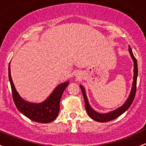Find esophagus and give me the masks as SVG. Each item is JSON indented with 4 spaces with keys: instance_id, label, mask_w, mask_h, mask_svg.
<instances>
[{
    "instance_id": "obj_1",
    "label": "esophagus",
    "mask_w": 146,
    "mask_h": 146,
    "mask_svg": "<svg viewBox=\"0 0 146 146\" xmlns=\"http://www.w3.org/2000/svg\"><path fill=\"white\" fill-rule=\"evenodd\" d=\"M79 73H76V77H78V76H79Z\"/></svg>"
}]
</instances>
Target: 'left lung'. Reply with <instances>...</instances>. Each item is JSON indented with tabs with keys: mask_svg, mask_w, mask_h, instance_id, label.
<instances>
[{
	"mask_svg": "<svg viewBox=\"0 0 146 146\" xmlns=\"http://www.w3.org/2000/svg\"><path fill=\"white\" fill-rule=\"evenodd\" d=\"M129 51L130 55H131V58H132L133 61H134V81H133L132 84V88H131V93H130L128 99L125 102V104L122 106L120 108H117V110H114V111H112L110 113H106V114H101V113H96V111H94L92 108L90 107V104H89L88 100H87V98L85 94V89L83 88L82 85H80V89L81 91H82V94H83L84 99H85V108L87 110V113H88L89 116L93 119L94 120H96L97 122H108V121H111L113 119H116V118L119 117V115L122 114L123 113L128 109L130 107V106L132 104L133 101H134L135 98V95H136V82H137V76H138V65H137V61L136 59L135 58L132 52V50H131V47H129Z\"/></svg>",
	"mask_w": 146,
	"mask_h": 146,
	"instance_id": "left-lung-1",
	"label": "left lung"
}]
</instances>
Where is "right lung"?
I'll list each match as a JSON object with an SVG mask.
<instances>
[{"label": "right lung", "mask_w": 146, "mask_h": 146, "mask_svg": "<svg viewBox=\"0 0 146 146\" xmlns=\"http://www.w3.org/2000/svg\"><path fill=\"white\" fill-rule=\"evenodd\" d=\"M8 77L11 85L14 103L18 110L24 115L34 122L40 123H48L56 119L60 109L59 103L61 96L66 87L68 85V82H64L57 86L50 96L42 103L32 104L23 100L17 92L10 75V64L8 68Z\"/></svg>", "instance_id": "right-lung-1"}]
</instances>
